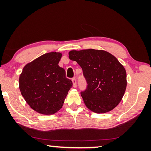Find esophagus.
<instances>
[{"label":"esophagus","mask_w":151,"mask_h":151,"mask_svg":"<svg viewBox=\"0 0 151 151\" xmlns=\"http://www.w3.org/2000/svg\"><path fill=\"white\" fill-rule=\"evenodd\" d=\"M72 82H73V87H76V80L75 78H72Z\"/></svg>","instance_id":"34e87169"}]
</instances>
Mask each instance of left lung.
Wrapping results in <instances>:
<instances>
[{
	"label": "left lung",
	"instance_id": "obj_1",
	"mask_svg": "<svg viewBox=\"0 0 151 151\" xmlns=\"http://www.w3.org/2000/svg\"><path fill=\"white\" fill-rule=\"evenodd\" d=\"M69 58L82 69L87 85L80 94L86 107L96 113L116 107L127 84L126 70L116 58L107 51L93 49L71 51Z\"/></svg>",
	"mask_w": 151,
	"mask_h": 151
}]
</instances>
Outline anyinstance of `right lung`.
<instances>
[{
    "instance_id": "1",
    "label": "right lung",
    "mask_w": 151,
    "mask_h": 151,
    "mask_svg": "<svg viewBox=\"0 0 151 151\" xmlns=\"http://www.w3.org/2000/svg\"><path fill=\"white\" fill-rule=\"evenodd\" d=\"M60 53L43 54L24 66L19 78L21 94L31 108L44 115L56 113L63 106L72 81L60 67Z\"/></svg>"
}]
</instances>
